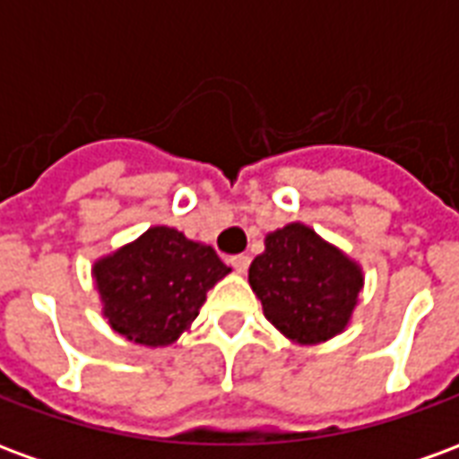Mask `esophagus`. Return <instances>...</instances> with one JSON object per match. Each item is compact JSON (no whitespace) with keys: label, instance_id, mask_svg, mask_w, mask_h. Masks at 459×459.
<instances>
[{"label":"esophagus","instance_id":"34e87169","mask_svg":"<svg viewBox=\"0 0 459 459\" xmlns=\"http://www.w3.org/2000/svg\"><path fill=\"white\" fill-rule=\"evenodd\" d=\"M229 263H230V265H233V268H236V273H240V275H243V273L248 270L250 258H248V255H246V253H240V255H233V258H230Z\"/></svg>","mask_w":459,"mask_h":459}]
</instances>
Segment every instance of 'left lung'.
Returning a JSON list of instances; mask_svg holds the SVG:
<instances>
[{
    "instance_id": "obj_1",
    "label": "left lung",
    "mask_w": 459,
    "mask_h": 459,
    "mask_svg": "<svg viewBox=\"0 0 459 459\" xmlns=\"http://www.w3.org/2000/svg\"><path fill=\"white\" fill-rule=\"evenodd\" d=\"M248 282L282 337L315 346L349 327L364 290V268L295 221L265 236V250L250 263Z\"/></svg>"
}]
</instances>
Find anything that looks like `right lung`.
<instances>
[{
  "mask_svg": "<svg viewBox=\"0 0 459 459\" xmlns=\"http://www.w3.org/2000/svg\"><path fill=\"white\" fill-rule=\"evenodd\" d=\"M229 273L211 246L169 226H152L93 263L103 317L140 346H169L189 332L206 292Z\"/></svg>",
  "mask_w": 459,
  "mask_h": 459,
  "instance_id": "1",
  "label": "right lung"
}]
</instances>
